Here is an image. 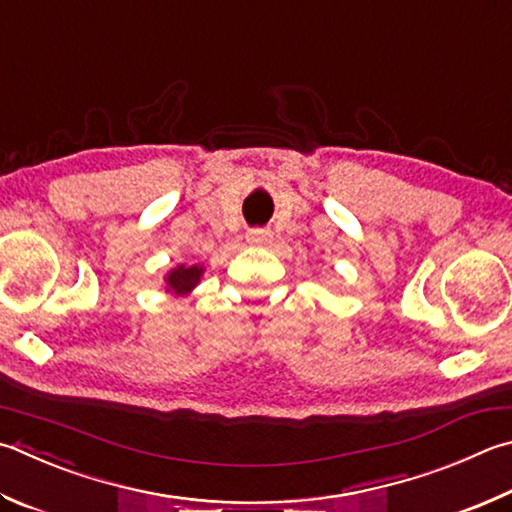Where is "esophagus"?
Listing matches in <instances>:
<instances>
[{
    "label": "esophagus",
    "mask_w": 512,
    "mask_h": 512,
    "mask_svg": "<svg viewBox=\"0 0 512 512\" xmlns=\"http://www.w3.org/2000/svg\"><path fill=\"white\" fill-rule=\"evenodd\" d=\"M246 239L248 244H255V246H262L266 244L268 239H271V230H264V228H253L246 232Z\"/></svg>",
    "instance_id": "1"
}]
</instances>
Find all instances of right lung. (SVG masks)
Segmentation results:
<instances>
[{"label":"right lung","mask_w":512,"mask_h":512,"mask_svg":"<svg viewBox=\"0 0 512 512\" xmlns=\"http://www.w3.org/2000/svg\"><path fill=\"white\" fill-rule=\"evenodd\" d=\"M203 273H206L203 264H179V266H174L172 271H167V275L163 277L165 291L172 293L174 297L190 295L194 288L199 286Z\"/></svg>","instance_id":"add662e5"}]
</instances>
